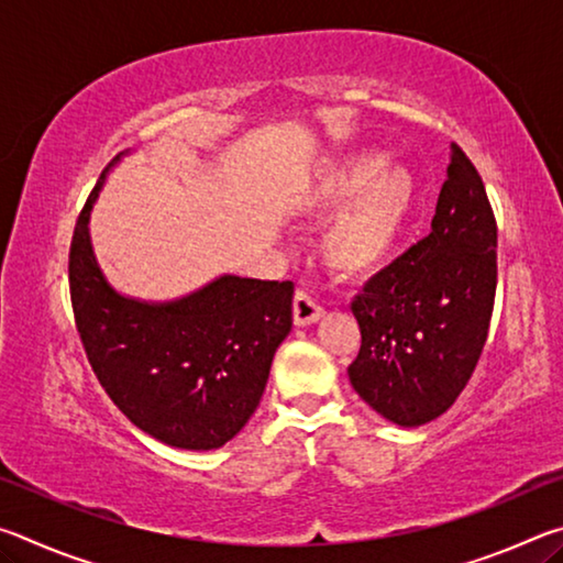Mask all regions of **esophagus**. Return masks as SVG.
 I'll return each mask as SVG.
<instances>
[{"label": "esophagus", "instance_id": "esophagus-1", "mask_svg": "<svg viewBox=\"0 0 563 563\" xmlns=\"http://www.w3.org/2000/svg\"><path fill=\"white\" fill-rule=\"evenodd\" d=\"M322 305L312 298L310 292L298 290L292 298V318H295V325H312V322H318L322 318Z\"/></svg>", "mask_w": 563, "mask_h": 563}]
</instances>
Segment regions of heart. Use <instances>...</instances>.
<instances>
[{"label": "heart", "instance_id": "heart-1", "mask_svg": "<svg viewBox=\"0 0 563 563\" xmlns=\"http://www.w3.org/2000/svg\"><path fill=\"white\" fill-rule=\"evenodd\" d=\"M322 243L340 275H367L383 265L402 235L415 203V178L375 154H352L322 170L308 196L316 211L340 206Z\"/></svg>", "mask_w": 563, "mask_h": 563}]
</instances>
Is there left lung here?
Instances as JSON below:
<instances>
[{
	"label": "left lung",
	"instance_id": "8db88e82",
	"mask_svg": "<svg viewBox=\"0 0 563 563\" xmlns=\"http://www.w3.org/2000/svg\"><path fill=\"white\" fill-rule=\"evenodd\" d=\"M497 295V218L470 156L452 144L432 233L352 300L360 352L347 375L365 402L402 427L440 417L470 383Z\"/></svg>",
	"mask_w": 563,
	"mask_h": 563
}]
</instances>
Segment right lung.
I'll return each mask as SVG.
<instances>
[{
    "mask_svg": "<svg viewBox=\"0 0 563 563\" xmlns=\"http://www.w3.org/2000/svg\"><path fill=\"white\" fill-rule=\"evenodd\" d=\"M107 168L71 235L76 332L101 387L139 430L178 450H216L261 402L292 328V280L225 275L168 305L121 298L93 261L87 228Z\"/></svg>",
    "mask_w": 563,
    "mask_h": 563,
    "instance_id": "right-lung-1",
    "label": "right lung"
}]
</instances>
